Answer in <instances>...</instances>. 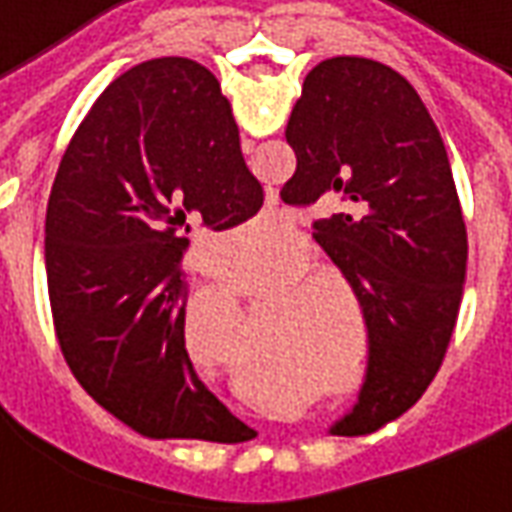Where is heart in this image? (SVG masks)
I'll return each mask as SVG.
<instances>
[{"label":"heart","instance_id":"b5f03b06","mask_svg":"<svg viewBox=\"0 0 512 512\" xmlns=\"http://www.w3.org/2000/svg\"><path fill=\"white\" fill-rule=\"evenodd\" d=\"M306 270L303 256L281 267L278 273L264 278L253 286L256 295L267 292L270 286H279L270 292L273 300L259 306V322L264 328L256 331V342L273 347L278 353L300 355V358H331L342 342V311L336 297L328 289H314L322 284L320 275H297ZM296 278L292 279L291 275ZM220 300L228 306L245 295V284L239 278L223 281L217 289Z\"/></svg>","mask_w":512,"mask_h":512}]
</instances>
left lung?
I'll list each match as a JSON object with an SVG mask.
<instances>
[{
  "label": "left lung",
  "mask_w": 512,
  "mask_h": 512,
  "mask_svg": "<svg viewBox=\"0 0 512 512\" xmlns=\"http://www.w3.org/2000/svg\"><path fill=\"white\" fill-rule=\"evenodd\" d=\"M286 143L284 204L339 209L314 239L361 303L369 361L331 433L366 436L422 397L455 331L469 245L447 148L411 82L366 57L308 71Z\"/></svg>",
  "instance_id": "left-lung-1"
}]
</instances>
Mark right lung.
<instances>
[{"instance_id":"add662e5","label":"right lung","mask_w":512,"mask_h":512,"mask_svg":"<svg viewBox=\"0 0 512 512\" xmlns=\"http://www.w3.org/2000/svg\"><path fill=\"white\" fill-rule=\"evenodd\" d=\"M262 184L215 74L187 57L129 68L65 148L46 209L57 342L79 386L148 438L239 444V422L184 347L192 228L239 226Z\"/></svg>"}]
</instances>
